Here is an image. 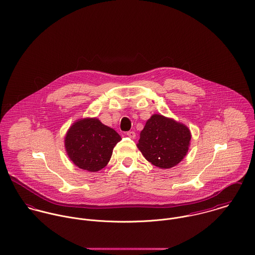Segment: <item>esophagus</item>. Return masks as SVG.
<instances>
[{"label": "esophagus", "instance_id": "1", "mask_svg": "<svg viewBox=\"0 0 255 255\" xmlns=\"http://www.w3.org/2000/svg\"><path fill=\"white\" fill-rule=\"evenodd\" d=\"M127 135L128 136V137H130V138H135V136H136V134H135V132L134 131H132V130H130V131H128L127 132Z\"/></svg>", "mask_w": 255, "mask_h": 255}]
</instances>
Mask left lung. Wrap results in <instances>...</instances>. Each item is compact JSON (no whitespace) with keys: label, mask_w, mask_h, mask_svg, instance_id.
<instances>
[{"label":"left lung","mask_w":255,"mask_h":255,"mask_svg":"<svg viewBox=\"0 0 255 255\" xmlns=\"http://www.w3.org/2000/svg\"><path fill=\"white\" fill-rule=\"evenodd\" d=\"M190 139V130L186 126L155 114L146 122L137 147L152 165L170 169L186 155Z\"/></svg>","instance_id":"1"}]
</instances>
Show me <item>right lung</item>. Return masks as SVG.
Here are the masks:
<instances>
[{
    "mask_svg": "<svg viewBox=\"0 0 255 255\" xmlns=\"http://www.w3.org/2000/svg\"><path fill=\"white\" fill-rule=\"evenodd\" d=\"M120 134L96 118L76 121L65 137L66 151L75 166L89 172L102 170L111 159Z\"/></svg>",
    "mask_w": 255,
    "mask_h": 255,
    "instance_id": "1",
    "label": "right lung"
}]
</instances>
